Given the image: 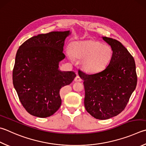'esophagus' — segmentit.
I'll return each mask as SVG.
<instances>
[{
  "label": "esophagus",
  "mask_w": 146,
  "mask_h": 146,
  "mask_svg": "<svg viewBox=\"0 0 146 146\" xmlns=\"http://www.w3.org/2000/svg\"><path fill=\"white\" fill-rule=\"evenodd\" d=\"M82 80V78L79 76H76V77L75 78V82H81Z\"/></svg>",
  "instance_id": "1"
}]
</instances>
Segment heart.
<instances>
[{"instance_id": "heart-1", "label": "heart", "mask_w": 146, "mask_h": 146, "mask_svg": "<svg viewBox=\"0 0 146 146\" xmlns=\"http://www.w3.org/2000/svg\"><path fill=\"white\" fill-rule=\"evenodd\" d=\"M69 56L82 60V68L87 72H96L103 70L109 62L112 55L111 47L101 42L89 39L75 42L71 46Z\"/></svg>"}]
</instances>
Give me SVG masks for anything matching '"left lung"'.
Segmentation results:
<instances>
[{
	"instance_id": "8db88e82",
	"label": "left lung",
	"mask_w": 146,
	"mask_h": 146,
	"mask_svg": "<svg viewBox=\"0 0 146 146\" xmlns=\"http://www.w3.org/2000/svg\"><path fill=\"white\" fill-rule=\"evenodd\" d=\"M103 39L113 51L108 65L98 73L87 74L78 70L84 80L85 108L92 117L101 120L123 112L137 83L135 62L128 50L116 39L107 37Z\"/></svg>"
}]
</instances>
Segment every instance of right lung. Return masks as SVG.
<instances>
[{
  "label": "right lung",
  "mask_w": 146,
  "mask_h": 146,
  "mask_svg": "<svg viewBox=\"0 0 146 146\" xmlns=\"http://www.w3.org/2000/svg\"><path fill=\"white\" fill-rule=\"evenodd\" d=\"M70 31L50 32L25 41L16 54L13 83L21 103L31 115L47 117L61 105L59 91L75 78L73 71H60L65 58L64 40Z\"/></svg>",
  "instance_id": "right-lung-1"
}]
</instances>
